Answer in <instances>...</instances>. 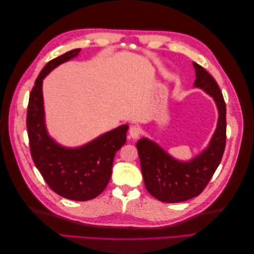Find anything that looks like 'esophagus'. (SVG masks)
Returning a JSON list of instances; mask_svg holds the SVG:
<instances>
[{
    "mask_svg": "<svg viewBox=\"0 0 254 254\" xmlns=\"http://www.w3.org/2000/svg\"><path fill=\"white\" fill-rule=\"evenodd\" d=\"M141 133H142V130L140 127H137V126H131L129 129V134L132 137V139H137V137L141 135Z\"/></svg>",
    "mask_w": 254,
    "mask_h": 254,
    "instance_id": "34e87169",
    "label": "esophagus"
}]
</instances>
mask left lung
Instances as JSON below:
<instances>
[{"label": "left lung", "mask_w": 254, "mask_h": 254, "mask_svg": "<svg viewBox=\"0 0 254 254\" xmlns=\"http://www.w3.org/2000/svg\"><path fill=\"white\" fill-rule=\"evenodd\" d=\"M194 87L213 97L218 110V121L212 139L199 155L190 161H180L147 137L137 141L146 190L158 200L175 203L198 196L218 167L226 147V104L217 82L204 68L193 63Z\"/></svg>", "instance_id": "1"}]
</instances>
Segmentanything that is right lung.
Wrapping results in <instances>:
<instances>
[{
    "instance_id": "right-lung-1",
    "label": "right lung",
    "mask_w": 254,
    "mask_h": 254,
    "mask_svg": "<svg viewBox=\"0 0 254 254\" xmlns=\"http://www.w3.org/2000/svg\"><path fill=\"white\" fill-rule=\"evenodd\" d=\"M72 50L47 64L29 94L26 126L30 153L38 171L56 194L75 201L91 200L106 189L115 153L126 143L128 125H122L80 147H64L50 136L43 107L42 82L59 64L79 54Z\"/></svg>"
}]
</instances>
